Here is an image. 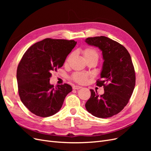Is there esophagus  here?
Instances as JSON below:
<instances>
[{
	"instance_id": "1",
	"label": "esophagus",
	"mask_w": 151,
	"mask_h": 151,
	"mask_svg": "<svg viewBox=\"0 0 151 151\" xmlns=\"http://www.w3.org/2000/svg\"><path fill=\"white\" fill-rule=\"evenodd\" d=\"M82 88V87L79 86H73L72 88L73 89H81Z\"/></svg>"
}]
</instances>
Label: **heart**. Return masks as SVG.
<instances>
[{
	"label": "heart",
	"mask_w": 151,
	"mask_h": 151,
	"mask_svg": "<svg viewBox=\"0 0 151 151\" xmlns=\"http://www.w3.org/2000/svg\"><path fill=\"white\" fill-rule=\"evenodd\" d=\"M82 53L86 60H89V59H95L98 61V53L95 49L93 48H86L82 51ZM70 56L68 57L65 61V63L69 62ZM89 75L86 73L82 72H76L72 75V79L75 82L79 84H84L88 81Z\"/></svg>",
	"instance_id": "obj_1"
}]
</instances>
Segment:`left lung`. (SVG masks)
<instances>
[{
  "mask_svg": "<svg viewBox=\"0 0 151 151\" xmlns=\"http://www.w3.org/2000/svg\"><path fill=\"white\" fill-rule=\"evenodd\" d=\"M89 45L101 50L104 60L96 85L103 86L104 93L99 96L93 89L85 106L98 118H109L120 113L129 103L135 85V70L127 50L106 36H96L85 40Z\"/></svg>",
  "mask_w": 151,
  "mask_h": 151,
  "instance_id": "1",
  "label": "left lung"
}]
</instances>
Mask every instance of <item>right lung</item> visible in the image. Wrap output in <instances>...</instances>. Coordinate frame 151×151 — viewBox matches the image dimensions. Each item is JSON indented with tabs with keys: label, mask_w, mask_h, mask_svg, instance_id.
<instances>
[{
	"label": "right lung",
	"mask_w": 151,
	"mask_h": 151,
	"mask_svg": "<svg viewBox=\"0 0 151 151\" xmlns=\"http://www.w3.org/2000/svg\"><path fill=\"white\" fill-rule=\"evenodd\" d=\"M74 40L46 38L35 43L22 56L17 69L18 93L22 103L35 115L48 117L62 106L72 87L50 84L52 72L63 66L76 46Z\"/></svg>",
	"instance_id": "obj_1"
}]
</instances>
